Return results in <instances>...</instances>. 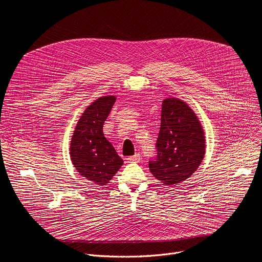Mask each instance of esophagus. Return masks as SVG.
Masks as SVG:
<instances>
[{"mask_svg": "<svg viewBox=\"0 0 262 262\" xmlns=\"http://www.w3.org/2000/svg\"><path fill=\"white\" fill-rule=\"evenodd\" d=\"M140 159H141L140 155H139V154H136V155L133 156V157H128L126 160H127L128 163H134V162H139Z\"/></svg>", "mask_w": 262, "mask_h": 262, "instance_id": "esophagus-1", "label": "esophagus"}]
</instances>
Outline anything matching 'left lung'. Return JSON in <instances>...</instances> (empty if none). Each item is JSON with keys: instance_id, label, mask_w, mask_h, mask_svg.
<instances>
[{"instance_id": "obj_1", "label": "left lung", "mask_w": 262, "mask_h": 262, "mask_svg": "<svg viewBox=\"0 0 262 262\" xmlns=\"http://www.w3.org/2000/svg\"><path fill=\"white\" fill-rule=\"evenodd\" d=\"M205 136L195 112L179 98H166L162 104L158 157L149 170L166 185H175L193 175L205 155Z\"/></svg>"}]
</instances>
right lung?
I'll return each mask as SVG.
<instances>
[{"label":"right lung","instance_id":"1","mask_svg":"<svg viewBox=\"0 0 262 262\" xmlns=\"http://www.w3.org/2000/svg\"><path fill=\"white\" fill-rule=\"evenodd\" d=\"M115 101L116 96L106 95L88 105L70 141L72 165L83 177L98 185L108 183L123 165V160L102 132L103 123Z\"/></svg>","mask_w":262,"mask_h":262}]
</instances>
